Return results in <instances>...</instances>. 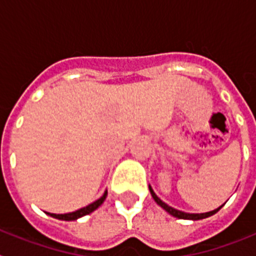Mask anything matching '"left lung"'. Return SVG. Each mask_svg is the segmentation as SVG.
Returning a JSON list of instances; mask_svg holds the SVG:
<instances>
[{"label":"left lung","mask_w":256,"mask_h":256,"mask_svg":"<svg viewBox=\"0 0 256 256\" xmlns=\"http://www.w3.org/2000/svg\"><path fill=\"white\" fill-rule=\"evenodd\" d=\"M148 190H150L151 192V196L154 198V200L156 201V204L160 205V206L162 208V209L165 210V212H168L170 216H176V218L178 219H191V220H198V219H204V218H208V216H212V214H216V212H219L220 210V208L223 206H219L218 209L216 210H212V212H200V214H192V212H180V210H177V209H174V208L169 206L168 204H165L164 201L160 200L158 196H156V194L154 192V190L151 188V186H148Z\"/></svg>","instance_id":"left-lung-1"}]
</instances>
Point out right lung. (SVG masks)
Masks as SVG:
<instances>
[{"mask_svg": "<svg viewBox=\"0 0 256 256\" xmlns=\"http://www.w3.org/2000/svg\"><path fill=\"white\" fill-rule=\"evenodd\" d=\"M106 196H108V191L104 192V195L101 196L98 200L94 201V202L87 205L86 208H82V209L76 210V212H66V214H52V212H47V214H48V216H51L52 218L61 219V220H76V219L82 218V216H87V214H91V212H94L97 208L101 206V204H102L104 201H105Z\"/></svg>", "mask_w": 256, "mask_h": 256, "instance_id": "obj_1", "label": "right lung"}]
</instances>
